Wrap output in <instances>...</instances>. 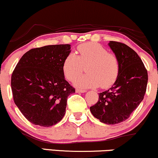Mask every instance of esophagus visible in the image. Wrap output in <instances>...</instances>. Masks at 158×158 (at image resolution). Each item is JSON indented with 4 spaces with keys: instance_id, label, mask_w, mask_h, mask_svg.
<instances>
[{
    "instance_id": "1",
    "label": "esophagus",
    "mask_w": 158,
    "mask_h": 158,
    "mask_svg": "<svg viewBox=\"0 0 158 158\" xmlns=\"http://www.w3.org/2000/svg\"><path fill=\"white\" fill-rule=\"evenodd\" d=\"M76 92H77V93H85V92H86V90L81 89H76Z\"/></svg>"
}]
</instances>
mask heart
I'll return each mask as SVG.
<instances>
[{"label":"heart","instance_id":"1","mask_svg":"<svg viewBox=\"0 0 158 158\" xmlns=\"http://www.w3.org/2000/svg\"><path fill=\"white\" fill-rule=\"evenodd\" d=\"M78 55L70 53L62 64L63 73L69 81H74L86 66L88 74L77 77L74 84L79 88H92L101 86L107 88L118 78L120 61L114 54L97 43H86L77 47Z\"/></svg>","mask_w":158,"mask_h":158}]
</instances>
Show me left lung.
I'll return each mask as SVG.
<instances>
[{
	"label": "left lung",
	"instance_id": "8db88e82",
	"mask_svg": "<svg viewBox=\"0 0 158 158\" xmlns=\"http://www.w3.org/2000/svg\"><path fill=\"white\" fill-rule=\"evenodd\" d=\"M108 45L119 59V75L109 90L99 93L90 111L101 123L114 125L128 119L143 100L148 73L140 57L129 46L116 41H109Z\"/></svg>",
	"mask_w": 158,
	"mask_h": 158
}]
</instances>
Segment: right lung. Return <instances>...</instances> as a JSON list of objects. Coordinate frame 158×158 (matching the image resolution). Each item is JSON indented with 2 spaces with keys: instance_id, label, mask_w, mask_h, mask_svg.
<instances>
[{
  "instance_id": "add662e5",
  "label": "right lung",
  "mask_w": 158,
  "mask_h": 158,
  "mask_svg": "<svg viewBox=\"0 0 158 158\" xmlns=\"http://www.w3.org/2000/svg\"><path fill=\"white\" fill-rule=\"evenodd\" d=\"M71 45H49L26 52L11 79L15 103L35 125L49 127L60 122L66 113L69 95L75 89L62 71Z\"/></svg>"
}]
</instances>
